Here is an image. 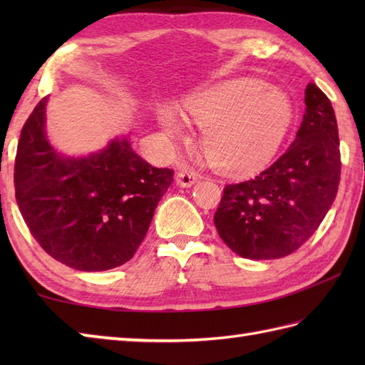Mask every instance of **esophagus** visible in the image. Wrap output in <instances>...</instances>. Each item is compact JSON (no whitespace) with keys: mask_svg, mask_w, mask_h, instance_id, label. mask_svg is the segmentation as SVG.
Wrapping results in <instances>:
<instances>
[{"mask_svg":"<svg viewBox=\"0 0 365 365\" xmlns=\"http://www.w3.org/2000/svg\"><path fill=\"white\" fill-rule=\"evenodd\" d=\"M197 180V174L195 173L192 169H188V168H182L178 173L175 174V182L177 185H180V187L187 188V187H191V185H195Z\"/></svg>","mask_w":365,"mask_h":365,"instance_id":"esophagus-1","label":"esophagus"}]
</instances>
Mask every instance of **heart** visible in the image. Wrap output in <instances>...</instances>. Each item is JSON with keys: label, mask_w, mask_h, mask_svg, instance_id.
I'll use <instances>...</instances> for the list:
<instances>
[{"label": "heart", "mask_w": 365, "mask_h": 365, "mask_svg": "<svg viewBox=\"0 0 365 365\" xmlns=\"http://www.w3.org/2000/svg\"><path fill=\"white\" fill-rule=\"evenodd\" d=\"M187 111L205 128L202 149L208 161L234 174H251L269 163L292 120L289 97L252 78L222 83L191 98ZM161 123L168 135L182 136L174 113H163Z\"/></svg>", "instance_id": "1"}]
</instances>
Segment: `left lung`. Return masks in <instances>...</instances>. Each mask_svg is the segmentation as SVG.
<instances>
[{
	"instance_id": "left-lung-1",
	"label": "left lung",
	"mask_w": 365,
	"mask_h": 365,
	"mask_svg": "<svg viewBox=\"0 0 365 365\" xmlns=\"http://www.w3.org/2000/svg\"><path fill=\"white\" fill-rule=\"evenodd\" d=\"M292 145L251 180L224 187L215 227L245 259H281L304 245L334 202L340 182L339 131L329 98L314 83Z\"/></svg>"
}]
</instances>
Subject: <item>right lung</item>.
Masks as SVG:
<instances>
[{"label":"right lung","mask_w":365,"mask_h":365,"mask_svg":"<svg viewBox=\"0 0 365 365\" xmlns=\"http://www.w3.org/2000/svg\"><path fill=\"white\" fill-rule=\"evenodd\" d=\"M43 97L21 128L15 199L31 235L53 259L105 271L133 257L174 170L153 168L114 139L89 157H63L45 136Z\"/></svg>","instance_id":"1"}]
</instances>
